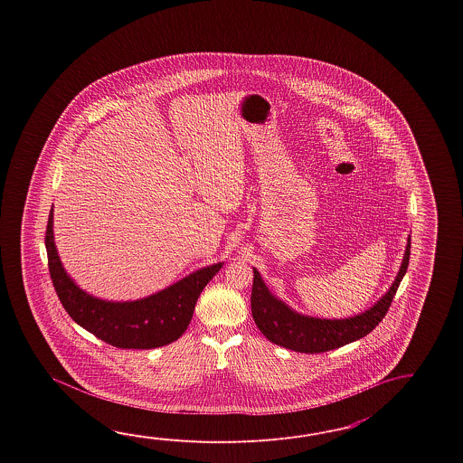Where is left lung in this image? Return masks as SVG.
Returning <instances> with one entry per match:
<instances>
[{
    "label": "left lung",
    "instance_id": "8db88e82",
    "mask_svg": "<svg viewBox=\"0 0 463 463\" xmlns=\"http://www.w3.org/2000/svg\"><path fill=\"white\" fill-rule=\"evenodd\" d=\"M411 258V238L407 241L405 255L399 273L391 289L371 309L347 319H317L291 311L268 291L260 273L253 269L251 289V313L258 329L266 339L286 349L306 354H317L357 341L369 335L387 315L397 288L402 281Z\"/></svg>",
    "mask_w": 463,
    "mask_h": 463
}]
</instances>
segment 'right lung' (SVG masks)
Segmentation results:
<instances>
[{"label": "right lung", "mask_w": 463, "mask_h": 463, "mask_svg": "<svg viewBox=\"0 0 463 463\" xmlns=\"http://www.w3.org/2000/svg\"><path fill=\"white\" fill-rule=\"evenodd\" d=\"M46 251L52 286L68 315L100 341L122 349H154L185 333L198 296L223 263L202 268L157 295L138 301L110 303L84 293L66 275L52 236V210L46 227Z\"/></svg>", "instance_id": "obj_1"}]
</instances>
